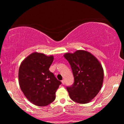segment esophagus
Masks as SVG:
<instances>
[{"label":"esophagus","instance_id":"1","mask_svg":"<svg viewBox=\"0 0 124 124\" xmlns=\"http://www.w3.org/2000/svg\"><path fill=\"white\" fill-rule=\"evenodd\" d=\"M62 84H63V85L65 84V80L64 79L62 80Z\"/></svg>","mask_w":124,"mask_h":124}]
</instances>
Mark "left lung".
<instances>
[{"mask_svg": "<svg viewBox=\"0 0 124 124\" xmlns=\"http://www.w3.org/2000/svg\"><path fill=\"white\" fill-rule=\"evenodd\" d=\"M64 57L70 65L74 82L67 90L71 100L80 104L87 103L100 92L104 73L102 66L93 54L84 50L66 53Z\"/></svg>", "mask_w": 124, "mask_h": 124, "instance_id": "obj_1", "label": "left lung"}]
</instances>
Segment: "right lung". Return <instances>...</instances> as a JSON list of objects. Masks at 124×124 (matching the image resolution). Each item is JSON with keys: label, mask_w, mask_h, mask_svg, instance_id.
<instances>
[{"label": "right lung", "mask_w": 124, "mask_h": 124, "mask_svg": "<svg viewBox=\"0 0 124 124\" xmlns=\"http://www.w3.org/2000/svg\"><path fill=\"white\" fill-rule=\"evenodd\" d=\"M53 61V56L35 52L25 58L20 66L21 89L27 99L36 106H46L53 102L61 84L49 70Z\"/></svg>", "instance_id": "obj_1"}]
</instances>
